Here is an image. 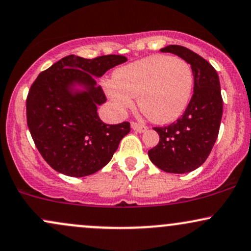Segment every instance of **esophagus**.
I'll return each mask as SVG.
<instances>
[{"instance_id":"obj_1","label":"esophagus","mask_w":251,"mask_h":251,"mask_svg":"<svg viewBox=\"0 0 251 251\" xmlns=\"http://www.w3.org/2000/svg\"><path fill=\"white\" fill-rule=\"evenodd\" d=\"M131 127H132V129H134V131L139 132V133H143V132H145L146 129H148V127H146V126L140 125V124L134 123V122L131 123Z\"/></svg>"}]
</instances>
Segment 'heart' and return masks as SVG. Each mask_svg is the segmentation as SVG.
I'll list each match as a JSON object with an SVG mask.
<instances>
[{"label":"heart","mask_w":251,"mask_h":251,"mask_svg":"<svg viewBox=\"0 0 251 251\" xmlns=\"http://www.w3.org/2000/svg\"><path fill=\"white\" fill-rule=\"evenodd\" d=\"M191 65L180 57L151 55L114 72L108 97L120 112L138 105L152 122H175L188 108L194 93Z\"/></svg>","instance_id":"obj_1"}]
</instances>
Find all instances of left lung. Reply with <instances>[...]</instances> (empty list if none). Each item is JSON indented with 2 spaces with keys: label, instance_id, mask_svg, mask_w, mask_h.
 <instances>
[{
  "label": "left lung",
  "instance_id": "obj_1",
  "mask_svg": "<svg viewBox=\"0 0 251 251\" xmlns=\"http://www.w3.org/2000/svg\"><path fill=\"white\" fill-rule=\"evenodd\" d=\"M191 65L195 75L194 96L177 122L153 127L159 143L149 151L150 160L169 174H186L206 160L217 139L223 113L220 77L205 59L178 45L160 50Z\"/></svg>",
  "mask_w": 251,
  "mask_h": 251
}]
</instances>
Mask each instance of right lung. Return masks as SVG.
Here are the masks:
<instances>
[{
  "instance_id": "right-lung-1",
  "label": "right lung",
  "mask_w": 251,
  "mask_h": 251,
  "mask_svg": "<svg viewBox=\"0 0 251 251\" xmlns=\"http://www.w3.org/2000/svg\"><path fill=\"white\" fill-rule=\"evenodd\" d=\"M126 61L123 55H68L33 82L25 103L28 128L43 159L55 171L71 177L96 174L131 131L129 123L108 125L97 112L106 97L96 77Z\"/></svg>"
}]
</instances>
